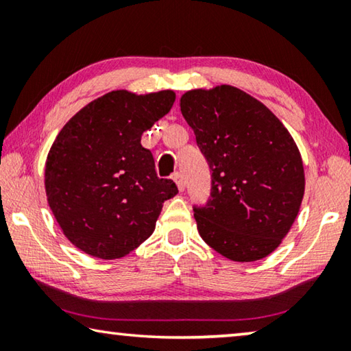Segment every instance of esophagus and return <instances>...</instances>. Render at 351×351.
<instances>
[{
	"label": "esophagus",
	"instance_id": "1",
	"mask_svg": "<svg viewBox=\"0 0 351 351\" xmlns=\"http://www.w3.org/2000/svg\"><path fill=\"white\" fill-rule=\"evenodd\" d=\"M173 180H175V182H176L178 189H180V192H182V190L186 189V180H184L182 173H180V171H178V173L173 175Z\"/></svg>",
	"mask_w": 351,
	"mask_h": 351
}]
</instances>
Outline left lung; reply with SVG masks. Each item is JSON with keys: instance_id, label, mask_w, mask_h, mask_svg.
Returning a JSON list of instances; mask_svg holds the SVG:
<instances>
[{"instance_id": "left-lung-1", "label": "left lung", "mask_w": 351, "mask_h": 351, "mask_svg": "<svg viewBox=\"0 0 351 351\" xmlns=\"http://www.w3.org/2000/svg\"><path fill=\"white\" fill-rule=\"evenodd\" d=\"M181 112L212 171L197 228L223 257L247 263L280 246L305 193L304 162L278 117L230 85L182 94Z\"/></svg>"}]
</instances>
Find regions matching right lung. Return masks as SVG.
Wrapping results in <instances>:
<instances>
[{
    "instance_id": "obj_1",
    "label": "right lung",
    "mask_w": 351,
    "mask_h": 351,
    "mask_svg": "<svg viewBox=\"0 0 351 351\" xmlns=\"http://www.w3.org/2000/svg\"><path fill=\"white\" fill-rule=\"evenodd\" d=\"M175 97L171 90L106 93L58 133L46 159L47 204L80 251L121 258L153 234L164 201L178 187L159 180L141 136L167 114Z\"/></svg>"
}]
</instances>
